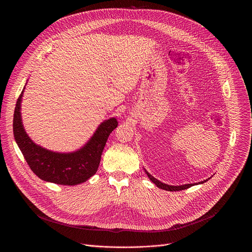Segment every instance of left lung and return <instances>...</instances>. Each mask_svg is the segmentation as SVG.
Returning <instances> with one entry per match:
<instances>
[{
  "label": "left lung",
  "instance_id": "left-lung-1",
  "mask_svg": "<svg viewBox=\"0 0 252 252\" xmlns=\"http://www.w3.org/2000/svg\"><path fill=\"white\" fill-rule=\"evenodd\" d=\"M145 171H146L147 175L149 176V178L151 179V181H152L158 188H159V189H164V190H167V191L184 190V189H189V188H190V187H193L194 185H201V184H204V183H206V182L208 181V179L210 178V177H209V178L205 179V181L199 182V183H197V184H188V185H183V186H170V185H166V184L161 183L160 181H158V179H157L156 177H154L151 173H149L146 169H145Z\"/></svg>",
  "mask_w": 252,
  "mask_h": 252
}]
</instances>
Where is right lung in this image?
Wrapping results in <instances>:
<instances>
[{"label":"right lung","instance_id":"obj_1","mask_svg":"<svg viewBox=\"0 0 252 252\" xmlns=\"http://www.w3.org/2000/svg\"><path fill=\"white\" fill-rule=\"evenodd\" d=\"M24 91L25 87L16 103L13 129L17 145L30 168L48 183L77 186L87 182L98 168L107 137L118 126L117 119L103 121L81 149L70 153L53 152L33 142L25 130L21 113Z\"/></svg>","mask_w":252,"mask_h":252}]
</instances>
